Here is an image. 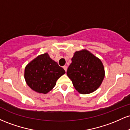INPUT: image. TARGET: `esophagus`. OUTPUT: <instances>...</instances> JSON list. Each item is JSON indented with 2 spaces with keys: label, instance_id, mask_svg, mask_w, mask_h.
<instances>
[{
  "label": "esophagus",
  "instance_id": "1",
  "mask_svg": "<svg viewBox=\"0 0 130 130\" xmlns=\"http://www.w3.org/2000/svg\"><path fill=\"white\" fill-rule=\"evenodd\" d=\"M63 69L65 70V71L67 72V66H63Z\"/></svg>",
  "mask_w": 130,
  "mask_h": 130
}]
</instances>
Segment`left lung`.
Returning a JSON list of instances; mask_svg holds the SVG:
<instances>
[{
  "mask_svg": "<svg viewBox=\"0 0 130 130\" xmlns=\"http://www.w3.org/2000/svg\"><path fill=\"white\" fill-rule=\"evenodd\" d=\"M67 74L79 93L93 92L101 86L105 76L103 64L87 50L76 51Z\"/></svg>",
  "mask_w": 130,
  "mask_h": 130,
  "instance_id": "left-lung-1",
  "label": "left lung"
}]
</instances>
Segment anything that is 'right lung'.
I'll use <instances>...</instances> for the list:
<instances>
[{"mask_svg":"<svg viewBox=\"0 0 130 130\" xmlns=\"http://www.w3.org/2000/svg\"><path fill=\"white\" fill-rule=\"evenodd\" d=\"M65 71L51 59L47 53L39 55L30 62L24 70V78L28 86L39 93L46 94L54 87Z\"/></svg>","mask_w":130,"mask_h":130,"instance_id":"add662e5","label":"right lung"}]
</instances>
